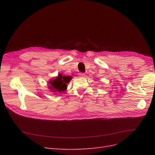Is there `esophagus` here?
I'll return each instance as SVG.
<instances>
[{"label": "esophagus", "mask_w": 155, "mask_h": 155, "mask_svg": "<svg viewBox=\"0 0 155 155\" xmlns=\"http://www.w3.org/2000/svg\"><path fill=\"white\" fill-rule=\"evenodd\" d=\"M85 74H84V73H79V77H81V78H83V77H85Z\"/></svg>", "instance_id": "34e87169"}]
</instances>
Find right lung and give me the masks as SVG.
<instances>
[{"label":"right lung","instance_id":"add662e5","mask_svg":"<svg viewBox=\"0 0 155 155\" xmlns=\"http://www.w3.org/2000/svg\"><path fill=\"white\" fill-rule=\"evenodd\" d=\"M71 79V76H63L61 74H59L57 77L51 79L48 81V87L52 92L61 93V92H64L67 90V83H68Z\"/></svg>","mask_w":155,"mask_h":155}]
</instances>
